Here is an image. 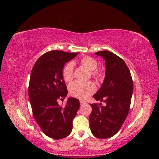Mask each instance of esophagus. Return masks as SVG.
Here are the masks:
<instances>
[{
	"mask_svg": "<svg viewBox=\"0 0 159 159\" xmlns=\"http://www.w3.org/2000/svg\"><path fill=\"white\" fill-rule=\"evenodd\" d=\"M80 103L81 105H84L85 103V102H84V101H82V100H80Z\"/></svg>",
	"mask_w": 159,
	"mask_h": 159,
	"instance_id": "1",
	"label": "esophagus"
}]
</instances>
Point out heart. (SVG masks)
Masks as SVG:
<instances>
[{
	"instance_id": "heart-1",
	"label": "heart",
	"mask_w": 159,
	"mask_h": 159,
	"mask_svg": "<svg viewBox=\"0 0 159 159\" xmlns=\"http://www.w3.org/2000/svg\"><path fill=\"white\" fill-rule=\"evenodd\" d=\"M81 63L91 71V74L93 78L96 80L100 79L102 77V71L100 70L97 69L98 62L94 58L89 56H85L81 60ZM74 68V63L73 61H70L64 66L62 70L63 78L67 82H69L73 79ZM95 85L91 81L83 82V81H75L69 86L70 94L73 97L80 99H87L91 94L95 92Z\"/></svg>"
}]
</instances>
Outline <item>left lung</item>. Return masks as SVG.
Returning a JSON list of instances; mask_svg holds the SVG:
<instances>
[{
    "instance_id": "obj_1",
    "label": "left lung",
    "mask_w": 159,
    "mask_h": 159,
    "mask_svg": "<svg viewBox=\"0 0 159 159\" xmlns=\"http://www.w3.org/2000/svg\"><path fill=\"white\" fill-rule=\"evenodd\" d=\"M105 60V76L100 89L93 98L106 103L105 106L90 104L89 127L99 139L111 137L121 129L129 111L133 90L131 73L125 62L113 52H95Z\"/></svg>"
}]
</instances>
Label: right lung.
I'll return each instance as SVG.
<instances>
[{
  "mask_svg": "<svg viewBox=\"0 0 159 159\" xmlns=\"http://www.w3.org/2000/svg\"><path fill=\"white\" fill-rule=\"evenodd\" d=\"M78 54L60 50L48 52L38 59L31 71L28 95L34 117L44 133L52 139L69 135L80 107V101L74 98H69L65 107L57 102L68 95L62 75L64 64Z\"/></svg>",
  "mask_w": 159,
  "mask_h": 159,
  "instance_id": "add662e5",
  "label": "right lung"
}]
</instances>
